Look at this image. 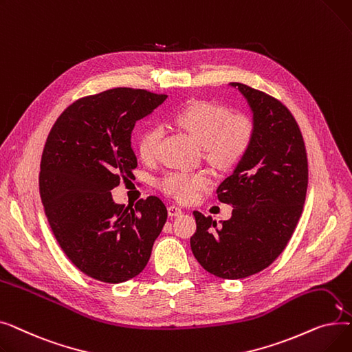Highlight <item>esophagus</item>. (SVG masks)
Here are the masks:
<instances>
[{"label":"esophagus","mask_w":352,"mask_h":352,"mask_svg":"<svg viewBox=\"0 0 352 352\" xmlns=\"http://www.w3.org/2000/svg\"><path fill=\"white\" fill-rule=\"evenodd\" d=\"M181 214H182V210L179 207H177V206H170L168 207V215L170 217H178Z\"/></svg>","instance_id":"esophagus-1"}]
</instances>
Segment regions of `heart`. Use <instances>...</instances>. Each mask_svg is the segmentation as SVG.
Listing matches in <instances>:
<instances>
[{
    "label": "heart",
    "mask_w": 352,
    "mask_h": 352,
    "mask_svg": "<svg viewBox=\"0 0 352 352\" xmlns=\"http://www.w3.org/2000/svg\"><path fill=\"white\" fill-rule=\"evenodd\" d=\"M173 121L187 131L199 145L207 160L218 166H231L241 160L251 145L254 124L243 113L230 109L214 101L194 100L173 116ZM162 129L158 125L146 128L137 142L138 157L144 162L157 158ZM210 173H170L161 181V190L179 201L192 199L201 190L211 186Z\"/></svg>",
    "instance_id": "1"
}]
</instances>
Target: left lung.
<instances>
[{"instance_id": "8db88e82", "label": "left lung", "mask_w": 352, "mask_h": 352, "mask_svg": "<svg viewBox=\"0 0 352 352\" xmlns=\"http://www.w3.org/2000/svg\"><path fill=\"white\" fill-rule=\"evenodd\" d=\"M252 111L254 137L234 173L217 188L232 206L221 226L194 211L191 250L201 267L219 278L238 280L271 265L285 250L302 214L308 161L300 126L276 98L231 82Z\"/></svg>"}]
</instances>
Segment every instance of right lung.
Segmentation results:
<instances>
[{
  "mask_svg": "<svg viewBox=\"0 0 352 352\" xmlns=\"http://www.w3.org/2000/svg\"><path fill=\"white\" fill-rule=\"evenodd\" d=\"M165 94L113 88L72 102L48 134L40 195L50 227L69 261L91 278L118 284L146 265L166 221L158 197L116 204L111 190L133 178L131 133Z\"/></svg>",
  "mask_w": 352,
  "mask_h": 352,
  "instance_id": "obj_1",
  "label": "right lung"
}]
</instances>
